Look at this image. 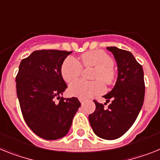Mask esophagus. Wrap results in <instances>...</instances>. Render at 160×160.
Returning a JSON list of instances; mask_svg holds the SVG:
<instances>
[{
	"instance_id": "34e87169",
	"label": "esophagus",
	"mask_w": 160,
	"mask_h": 160,
	"mask_svg": "<svg viewBox=\"0 0 160 160\" xmlns=\"http://www.w3.org/2000/svg\"><path fill=\"white\" fill-rule=\"evenodd\" d=\"M80 103H81V105H83V104L84 103V101L83 100V99H80Z\"/></svg>"
}]
</instances>
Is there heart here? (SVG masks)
<instances>
[{
	"label": "heart",
	"mask_w": 160,
	"mask_h": 160,
	"mask_svg": "<svg viewBox=\"0 0 160 160\" xmlns=\"http://www.w3.org/2000/svg\"><path fill=\"white\" fill-rule=\"evenodd\" d=\"M81 63L84 68H94L92 79L94 81L76 80L68 88L71 96L80 99H88L96 95L101 94L105 91V85L98 80H102L107 83L112 81L114 78L113 60L102 50L88 52L81 55ZM82 72V66L74 57H68L61 66L62 77L66 82L70 83L76 80Z\"/></svg>",
	"instance_id": "obj_1"
}]
</instances>
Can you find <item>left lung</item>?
Here are the masks:
<instances>
[{"mask_svg": "<svg viewBox=\"0 0 160 160\" xmlns=\"http://www.w3.org/2000/svg\"><path fill=\"white\" fill-rule=\"evenodd\" d=\"M117 62L118 77L112 90L104 95L108 108L93 101L96 109L88 120L97 136L115 140L133 124L142 109L145 97L144 72L132 53L117 47H107Z\"/></svg>", "mask_w": 160, "mask_h": 160, "instance_id": "8db88e82", "label": "left lung"}]
</instances>
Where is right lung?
I'll list each match as a JSON object with an SVG mask.
<instances>
[{
	"label": "right lung",
	"mask_w": 160,
	"mask_h": 160,
	"mask_svg": "<svg viewBox=\"0 0 160 160\" xmlns=\"http://www.w3.org/2000/svg\"><path fill=\"white\" fill-rule=\"evenodd\" d=\"M70 53L56 49L34 51L21 61L16 76L24 120L33 132L45 140L66 136L80 107L76 98L61 97L68 88L62 77L61 66Z\"/></svg>",
	"instance_id": "1"
}]
</instances>
